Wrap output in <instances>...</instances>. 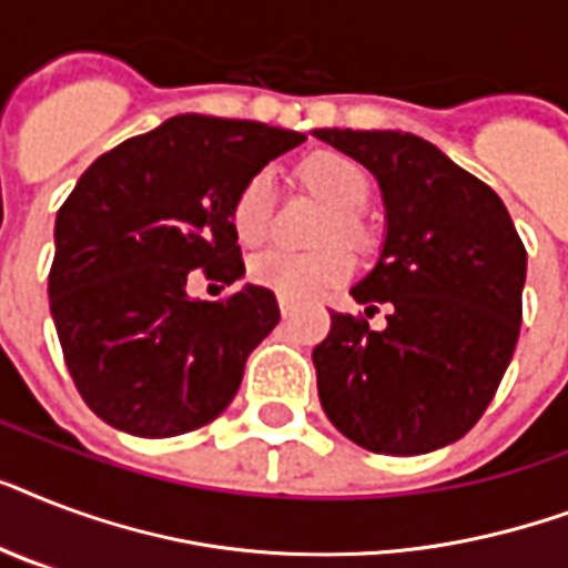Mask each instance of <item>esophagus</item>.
<instances>
[{
  "mask_svg": "<svg viewBox=\"0 0 568 568\" xmlns=\"http://www.w3.org/2000/svg\"><path fill=\"white\" fill-rule=\"evenodd\" d=\"M294 310H297V306H294V303L288 301V297H280V312H283V318H292Z\"/></svg>",
  "mask_w": 568,
  "mask_h": 568,
  "instance_id": "1",
  "label": "esophagus"
}]
</instances>
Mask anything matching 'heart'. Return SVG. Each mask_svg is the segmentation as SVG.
Listing matches in <instances>:
<instances>
[{
	"label": "heart",
	"instance_id": "1",
	"mask_svg": "<svg viewBox=\"0 0 568 568\" xmlns=\"http://www.w3.org/2000/svg\"><path fill=\"white\" fill-rule=\"evenodd\" d=\"M301 180L315 194H321L333 205V214L324 223V239L354 241L363 235L359 209L372 194V176L354 155L338 150H318L310 159H303ZM274 173L262 171L250 173L244 185L235 191L230 205V223L235 239L241 244H262L271 232L274 221ZM354 271V258L345 247H321V250H262L250 258L247 274L253 283L265 285L271 292L288 301H310L329 285L342 283Z\"/></svg>",
	"mask_w": 568,
	"mask_h": 568
}]
</instances>
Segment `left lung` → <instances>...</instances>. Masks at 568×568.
<instances>
[{
  "mask_svg": "<svg viewBox=\"0 0 568 568\" xmlns=\"http://www.w3.org/2000/svg\"><path fill=\"white\" fill-rule=\"evenodd\" d=\"M377 176L379 262L354 285L363 315L329 312L315 351L321 406L374 454L415 457L463 439L493 404L521 327L528 250L486 182L409 132L315 129Z\"/></svg>",
  "mask_w": 568,
  "mask_h": 568,
  "instance_id": "8db88e82",
  "label": "left lung"
}]
</instances>
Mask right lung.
I'll use <instances>...</instances> for the list:
<instances>
[{"mask_svg": "<svg viewBox=\"0 0 568 568\" xmlns=\"http://www.w3.org/2000/svg\"><path fill=\"white\" fill-rule=\"evenodd\" d=\"M306 135L253 120L171 118L100 155L58 209L49 310L67 372L102 422L182 436L230 406L253 347L276 327L271 288L194 301V274L232 285L230 223L250 173Z\"/></svg>", "mask_w": 568, "mask_h": 568, "instance_id": "obj_1", "label": "right lung"}]
</instances>
